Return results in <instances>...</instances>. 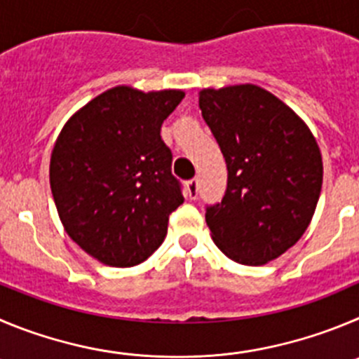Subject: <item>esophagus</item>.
Instances as JSON below:
<instances>
[{
	"label": "esophagus",
	"mask_w": 359,
	"mask_h": 359,
	"mask_svg": "<svg viewBox=\"0 0 359 359\" xmlns=\"http://www.w3.org/2000/svg\"><path fill=\"white\" fill-rule=\"evenodd\" d=\"M186 196L189 200L198 198V180L191 179L186 182Z\"/></svg>",
	"instance_id": "34e87169"
}]
</instances>
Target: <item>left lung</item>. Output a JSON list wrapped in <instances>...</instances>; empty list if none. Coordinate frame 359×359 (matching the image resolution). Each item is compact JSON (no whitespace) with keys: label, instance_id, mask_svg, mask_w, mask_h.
I'll return each instance as SVG.
<instances>
[{"label":"left lung","instance_id":"obj_1","mask_svg":"<svg viewBox=\"0 0 359 359\" xmlns=\"http://www.w3.org/2000/svg\"><path fill=\"white\" fill-rule=\"evenodd\" d=\"M202 116L225 157L229 184L207 226L233 262L264 266L310 225L323 187V156L299 115L257 85L203 88Z\"/></svg>","mask_w":359,"mask_h":359}]
</instances>
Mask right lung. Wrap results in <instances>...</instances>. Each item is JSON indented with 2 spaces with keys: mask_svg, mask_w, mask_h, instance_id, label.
<instances>
[{
  "mask_svg": "<svg viewBox=\"0 0 359 359\" xmlns=\"http://www.w3.org/2000/svg\"><path fill=\"white\" fill-rule=\"evenodd\" d=\"M184 95L120 85L60 130L49 163L56 210L70 239L100 264L138 266L168 233L184 196L161 126Z\"/></svg>",
  "mask_w": 359,
  "mask_h": 359,
  "instance_id": "1",
  "label": "right lung"
}]
</instances>
